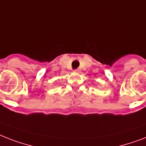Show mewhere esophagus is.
Masks as SVG:
<instances>
[{
    "instance_id": "obj_1",
    "label": "esophagus",
    "mask_w": 146,
    "mask_h": 146,
    "mask_svg": "<svg viewBox=\"0 0 146 146\" xmlns=\"http://www.w3.org/2000/svg\"><path fill=\"white\" fill-rule=\"evenodd\" d=\"M76 73H81V69H79V68H78V69H76Z\"/></svg>"
}]
</instances>
